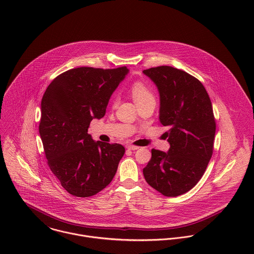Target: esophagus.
<instances>
[{"label":"esophagus","mask_w":254,"mask_h":254,"mask_svg":"<svg viewBox=\"0 0 254 254\" xmlns=\"http://www.w3.org/2000/svg\"><path fill=\"white\" fill-rule=\"evenodd\" d=\"M128 149H131V150H137V149H139V146H137V145H127L126 146Z\"/></svg>","instance_id":"1"}]
</instances>
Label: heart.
<instances>
[{
    "instance_id": "b5f03b06",
    "label": "heart",
    "mask_w": 254,
    "mask_h": 254,
    "mask_svg": "<svg viewBox=\"0 0 254 254\" xmlns=\"http://www.w3.org/2000/svg\"><path fill=\"white\" fill-rule=\"evenodd\" d=\"M131 92H132V96H133V99L136 104H138L140 102H144L146 100H154L153 94L151 93L150 89L142 82H136L132 86ZM117 102H118V98L115 97L114 104H116Z\"/></svg>"
}]
</instances>
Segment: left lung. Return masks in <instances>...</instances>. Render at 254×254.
<instances>
[{
  "mask_svg": "<svg viewBox=\"0 0 254 254\" xmlns=\"http://www.w3.org/2000/svg\"><path fill=\"white\" fill-rule=\"evenodd\" d=\"M157 87L159 121L168 127L167 152L151 149L143 170L147 184L165 196H178L199 181L213 153L216 123L209 96L195 77L171 66L143 71Z\"/></svg>",
  "mask_w": 254,
  "mask_h": 254,
  "instance_id": "obj_1",
  "label": "left lung"
}]
</instances>
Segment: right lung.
I'll use <instances>...</instances> for the list:
<instances>
[{
  "label": "right lung",
  "mask_w": 254,
  "mask_h": 254,
  "mask_svg": "<svg viewBox=\"0 0 254 254\" xmlns=\"http://www.w3.org/2000/svg\"><path fill=\"white\" fill-rule=\"evenodd\" d=\"M129 69L78 67L56 77L41 102L39 133L48 164L70 194L92 196L112 181L125 148L94 141L88 128L106 114Z\"/></svg>",
  "instance_id": "add662e5"
}]
</instances>
